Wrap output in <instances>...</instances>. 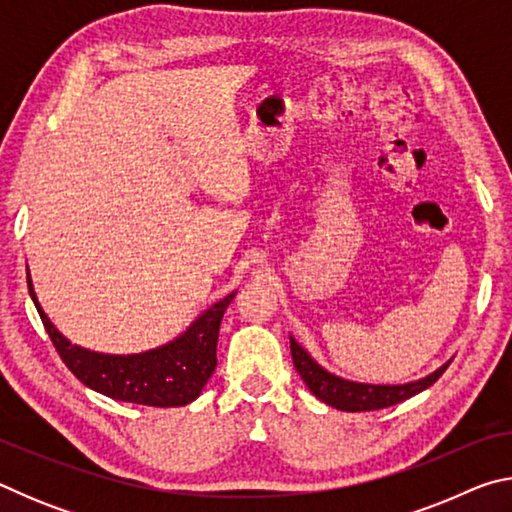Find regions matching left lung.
Returning <instances> with one entry per match:
<instances>
[{
    "instance_id": "8db88e82",
    "label": "left lung",
    "mask_w": 512,
    "mask_h": 512,
    "mask_svg": "<svg viewBox=\"0 0 512 512\" xmlns=\"http://www.w3.org/2000/svg\"><path fill=\"white\" fill-rule=\"evenodd\" d=\"M289 339L293 366H296L298 375L305 381L309 391L314 393L320 402L348 413L377 411L409 400V397L427 391L431 384H436L438 377L443 375L449 363H452V359H449L438 370H433L431 375L415 381H406V384H361V381L343 379L339 375H334V372H329L327 368L320 366V363L311 357L293 336H289Z\"/></svg>"
}]
</instances>
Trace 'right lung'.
<instances>
[{
	"mask_svg": "<svg viewBox=\"0 0 512 512\" xmlns=\"http://www.w3.org/2000/svg\"><path fill=\"white\" fill-rule=\"evenodd\" d=\"M29 293L42 318L54 348L65 366L79 377L85 386L119 402L144 406H185L201 395L207 379L216 368V341L225 309L237 296L232 291L223 300L205 309L192 325L176 339L160 348L137 354H106L94 352L72 343L58 332L45 309L40 307L27 271Z\"/></svg>",
	"mask_w": 512,
	"mask_h": 512,
	"instance_id": "add662e5",
	"label": "right lung"
}]
</instances>
